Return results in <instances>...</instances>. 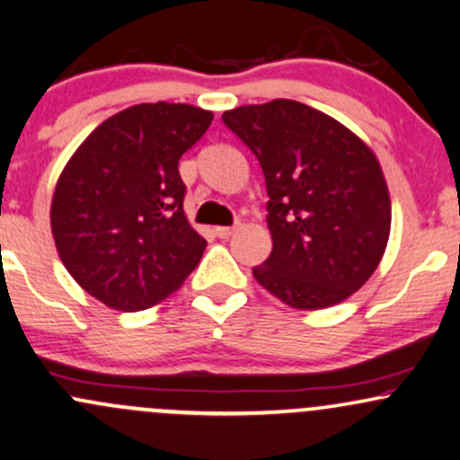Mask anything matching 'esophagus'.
<instances>
[{
	"label": "esophagus",
	"instance_id": "1",
	"mask_svg": "<svg viewBox=\"0 0 460 460\" xmlns=\"http://www.w3.org/2000/svg\"><path fill=\"white\" fill-rule=\"evenodd\" d=\"M214 234L218 237H223V240H226V237H231L235 234V226H216Z\"/></svg>",
	"mask_w": 460,
	"mask_h": 460
}]
</instances>
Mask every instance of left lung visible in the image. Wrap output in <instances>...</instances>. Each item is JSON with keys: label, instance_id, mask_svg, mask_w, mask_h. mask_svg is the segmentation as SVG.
Wrapping results in <instances>:
<instances>
[{"label": "left lung", "instance_id": "8db88e82", "mask_svg": "<svg viewBox=\"0 0 460 460\" xmlns=\"http://www.w3.org/2000/svg\"><path fill=\"white\" fill-rule=\"evenodd\" d=\"M257 155L268 190L272 252L252 277L294 309L332 307L381 263L392 200L369 146L332 116L274 99L223 114Z\"/></svg>", "mask_w": 460, "mask_h": 460}]
</instances>
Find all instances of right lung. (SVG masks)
<instances>
[{
    "instance_id": "add662e5",
    "label": "right lung",
    "mask_w": 460,
    "mask_h": 460,
    "mask_svg": "<svg viewBox=\"0 0 460 460\" xmlns=\"http://www.w3.org/2000/svg\"><path fill=\"white\" fill-rule=\"evenodd\" d=\"M209 110L140 103L110 116L58 177L51 234L91 296L142 311L181 288L208 242L183 212L179 157L212 125Z\"/></svg>"
}]
</instances>
